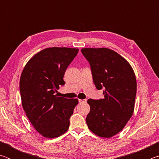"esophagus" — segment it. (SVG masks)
Instances as JSON below:
<instances>
[{
  "label": "esophagus",
  "mask_w": 159,
  "mask_h": 159,
  "mask_svg": "<svg viewBox=\"0 0 159 159\" xmlns=\"http://www.w3.org/2000/svg\"><path fill=\"white\" fill-rule=\"evenodd\" d=\"M79 103H84V102H86L85 99H79Z\"/></svg>",
  "instance_id": "1"
}]
</instances>
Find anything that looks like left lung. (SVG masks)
Listing matches in <instances>:
<instances>
[{
  "label": "left lung",
  "mask_w": 159,
  "mask_h": 159,
  "mask_svg": "<svg viewBox=\"0 0 159 159\" xmlns=\"http://www.w3.org/2000/svg\"><path fill=\"white\" fill-rule=\"evenodd\" d=\"M90 64L98 90L103 89V99H89L90 111L85 118L90 130L109 138L125 127L133 114L137 92L135 75L130 64L108 48H83Z\"/></svg>",
  "instance_id": "1"
}]
</instances>
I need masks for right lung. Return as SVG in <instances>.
<instances>
[{"mask_svg":"<svg viewBox=\"0 0 159 159\" xmlns=\"http://www.w3.org/2000/svg\"><path fill=\"white\" fill-rule=\"evenodd\" d=\"M79 49L49 48L36 54L24 68L20 80L23 109L34 128L48 138L66 133L79 101L55 95L67 67Z\"/></svg>","mask_w":159,"mask_h":159,"instance_id":"add662e5","label":"right lung"}]
</instances>
